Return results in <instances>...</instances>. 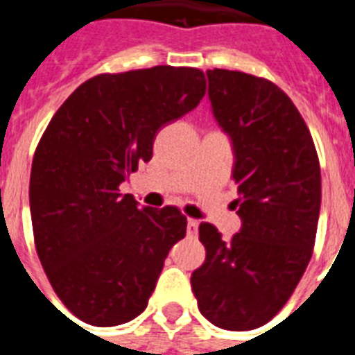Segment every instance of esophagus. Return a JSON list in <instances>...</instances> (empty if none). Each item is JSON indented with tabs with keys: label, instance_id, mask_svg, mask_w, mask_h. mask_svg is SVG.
<instances>
[{
	"label": "esophagus",
	"instance_id": "34e87169",
	"mask_svg": "<svg viewBox=\"0 0 355 355\" xmlns=\"http://www.w3.org/2000/svg\"><path fill=\"white\" fill-rule=\"evenodd\" d=\"M197 230H199V221L188 219V236H197Z\"/></svg>",
	"mask_w": 355,
	"mask_h": 355
}]
</instances>
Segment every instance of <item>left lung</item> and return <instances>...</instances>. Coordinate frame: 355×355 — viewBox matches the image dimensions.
I'll use <instances>...</instances> for the list:
<instances>
[{"mask_svg": "<svg viewBox=\"0 0 355 355\" xmlns=\"http://www.w3.org/2000/svg\"><path fill=\"white\" fill-rule=\"evenodd\" d=\"M208 96L234 147L241 230L228 241L200 223L205 263L191 275L200 313L217 328L267 324L313 254L320 166L308 125L286 92L256 75L208 69Z\"/></svg>", "mask_w": 355, "mask_h": 355, "instance_id": "1", "label": "left lung"}]
</instances>
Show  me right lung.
<instances>
[{
  "mask_svg": "<svg viewBox=\"0 0 355 355\" xmlns=\"http://www.w3.org/2000/svg\"><path fill=\"white\" fill-rule=\"evenodd\" d=\"M205 94L197 68L101 73L62 103L42 134L29 182L35 247L57 297L86 324L138 317L164 259L186 236L177 206L138 208L119 184L150 160L156 132Z\"/></svg>",
  "mask_w": 355,
  "mask_h": 355,
  "instance_id": "obj_1",
  "label": "right lung"
}]
</instances>
